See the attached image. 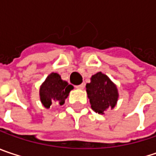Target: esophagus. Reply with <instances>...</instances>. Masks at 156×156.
Here are the masks:
<instances>
[{"mask_svg":"<svg viewBox=\"0 0 156 156\" xmlns=\"http://www.w3.org/2000/svg\"><path fill=\"white\" fill-rule=\"evenodd\" d=\"M84 87H85V84L84 83H82L80 84V85H77V86H76V88L79 89V90H83V89H84Z\"/></svg>","mask_w":156,"mask_h":156,"instance_id":"obj_1","label":"esophagus"}]
</instances>
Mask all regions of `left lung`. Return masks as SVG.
Segmentation results:
<instances>
[{
    "instance_id": "8db88e82",
    "label": "left lung",
    "mask_w": 156,
    "mask_h": 156,
    "mask_svg": "<svg viewBox=\"0 0 156 156\" xmlns=\"http://www.w3.org/2000/svg\"><path fill=\"white\" fill-rule=\"evenodd\" d=\"M86 91L91 108L100 115L108 108L113 109L119 98L116 85L101 72L91 76L90 83L86 84Z\"/></svg>"
}]
</instances>
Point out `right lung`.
Wrapping results in <instances>:
<instances>
[{
	"label": "right lung",
	"instance_id": "right-lung-1",
	"mask_svg": "<svg viewBox=\"0 0 156 156\" xmlns=\"http://www.w3.org/2000/svg\"><path fill=\"white\" fill-rule=\"evenodd\" d=\"M73 89L72 85L63 81L58 73H51L40 87V99L46 108H50L52 104L62 106Z\"/></svg>",
	"mask_w": 156,
	"mask_h": 156
}]
</instances>
